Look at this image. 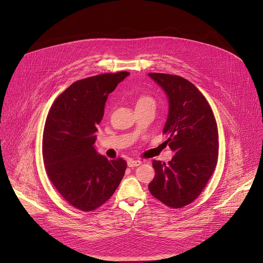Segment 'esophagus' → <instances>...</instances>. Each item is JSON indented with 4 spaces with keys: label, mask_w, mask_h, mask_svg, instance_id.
I'll list each match as a JSON object with an SVG mask.
<instances>
[{
    "label": "esophagus",
    "mask_w": 263,
    "mask_h": 263,
    "mask_svg": "<svg viewBox=\"0 0 263 263\" xmlns=\"http://www.w3.org/2000/svg\"><path fill=\"white\" fill-rule=\"evenodd\" d=\"M142 162L140 160H129L128 161V166L129 167H135V166H139Z\"/></svg>",
    "instance_id": "esophagus-1"
}]
</instances>
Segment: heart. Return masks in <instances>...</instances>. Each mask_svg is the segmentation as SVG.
I'll return each instance as SVG.
<instances>
[{
    "instance_id": "1",
    "label": "heart",
    "mask_w": 263,
    "mask_h": 263,
    "mask_svg": "<svg viewBox=\"0 0 263 263\" xmlns=\"http://www.w3.org/2000/svg\"><path fill=\"white\" fill-rule=\"evenodd\" d=\"M140 104H153V105H155V100H154L153 97H151L148 95H140L137 98L136 105H140Z\"/></svg>"
}]
</instances>
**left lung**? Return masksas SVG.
Masks as SVG:
<instances>
[{
	"instance_id": "left-lung-1",
	"label": "left lung",
	"mask_w": 263,
	"mask_h": 263,
	"mask_svg": "<svg viewBox=\"0 0 263 263\" xmlns=\"http://www.w3.org/2000/svg\"><path fill=\"white\" fill-rule=\"evenodd\" d=\"M166 93L169 111L163 133L176 153L168 162L153 160L152 195L165 205L181 209L193 202L216 168L219 136L213 110L197 87L184 77L148 73Z\"/></svg>"
}]
</instances>
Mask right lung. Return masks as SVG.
<instances>
[{
	"instance_id": "right-lung-1",
	"label": "right lung",
	"mask_w": 263,
	"mask_h": 263,
	"mask_svg": "<svg viewBox=\"0 0 263 263\" xmlns=\"http://www.w3.org/2000/svg\"><path fill=\"white\" fill-rule=\"evenodd\" d=\"M130 73L121 71L80 79L53 102L42 138L45 171L62 197L77 210L95 211L119 187L127 162L108 160L94 146L108 95Z\"/></svg>"
}]
</instances>
